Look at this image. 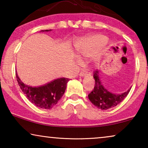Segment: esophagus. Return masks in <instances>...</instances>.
I'll return each mask as SVG.
<instances>
[{
    "instance_id": "esophagus-1",
    "label": "esophagus",
    "mask_w": 148,
    "mask_h": 148,
    "mask_svg": "<svg viewBox=\"0 0 148 148\" xmlns=\"http://www.w3.org/2000/svg\"><path fill=\"white\" fill-rule=\"evenodd\" d=\"M90 73L88 71H82L79 73V76H82V77H84V76H86V75H90Z\"/></svg>"
}]
</instances>
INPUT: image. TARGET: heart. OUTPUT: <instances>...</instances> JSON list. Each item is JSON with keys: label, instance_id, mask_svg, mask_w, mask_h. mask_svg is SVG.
<instances>
[{"label": "heart", "instance_id": "b5f03b06", "mask_svg": "<svg viewBox=\"0 0 148 148\" xmlns=\"http://www.w3.org/2000/svg\"><path fill=\"white\" fill-rule=\"evenodd\" d=\"M106 41V38L103 36H95L89 37L82 42L77 48V54L80 56L89 57L92 56ZM94 61L98 60V56H95Z\"/></svg>", "mask_w": 148, "mask_h": 148}]
</instances>
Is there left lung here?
<instances>
[{"mask_svg":"<svg viewBox=\"0 0 148 148\" xmlns=\"http://www.w3.org/2000/svg\"><path fill=\"white\" fill-rule=\"evenodd\" d=\"M95 86L92 92L88 95L89 100L93 104L102 110H107L116 106L127 96L131 88L127 92L121 94H114L109 92L101 84L98 75V71H94Z\"/></svg>","mask_w":148,"mask_h":148,"instance_id":"obj_1","label":"left lung"}]
</instances>
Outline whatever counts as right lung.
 <instances>
[{"label": "right lung", "instance_id": "obj_1", "mask_svg": "<svg viewBox=\"0 0 148 148\" xmlns=\"http://www.w3.org/2000/svg\"><path fill=\"white\" fill-rule=\"evenodd\" d=\"M42 31L48 32L50 30ZM15 74L18 84L28 100L36 106L44 109H50L57 104L63 96L66 84L70 79L69 78H60L43 86L33 88L23 84L17 74Z\"/></svg>", "mask_w": 148, "mask_h": 148}]
</instances>
